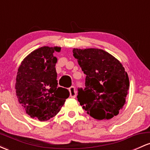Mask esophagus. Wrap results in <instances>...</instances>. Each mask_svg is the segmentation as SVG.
Returning a JSON list of instances; mask_svg holds the SVG:
<instances>
[{"instance_id":"34e87169","label":"esophagus","mask_w":150,"mask_h":150,"mask_svg":"<svg viewBox=\"0 0 150 150\" xmlns=\"http://www.w3.org/2000/svg\"><path fill=\"white\" fill-rule=\"evenodd\" d=\"M70 92V97L71 98H75L76 97V91H75V89L74 87H71L69 89Z\"/></svg>"}]
</instances>
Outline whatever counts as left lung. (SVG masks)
<instances>
[{
	"label": "left lung",
	"mask_w": 150,
	"mask_h": 150,
	"mask_svg": "<svg viewBox=\"0 0 150 150\" xmlns=\"http://www.w3.org/2000/svg\"><path fill=\"white\" fill-rule=\"evenodd\" d=\"M74 57L86 75L85 88L78 89L82 108L97 120L111 119L125 104L130 82L123 65L99 49H73Z\"/></svg>",
	"instance_id": "8db88e82"
}]
</instances>
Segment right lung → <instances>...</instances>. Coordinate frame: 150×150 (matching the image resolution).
Segmentation results:
<instances>
[{
    "mask_svg": "<svg viewBox=\"0 0 150 150\" xmlns=\"http://www.w3.org/2000/svg\"><path fill=\"white\" fill-rule=\"evenodd\" d=\"M58 46H43L27 55L19 66L16 77V96L31 118L45 121L61 111L68 98V89L58 87L56 70Z\"/></svg>",
    "mask_w": 150,
    "mask_h": 150,
    "instance_id": "obj_1",
    "label": "right lung"
}]
</instances>
